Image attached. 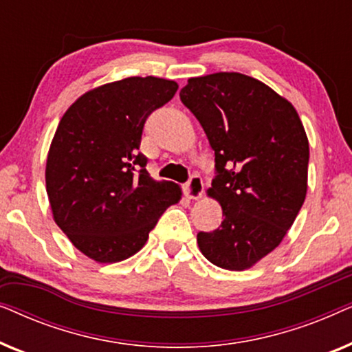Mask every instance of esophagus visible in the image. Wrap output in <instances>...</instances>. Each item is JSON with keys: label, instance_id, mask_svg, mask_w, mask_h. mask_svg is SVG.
I'll use <instances>...</instances> for the list:
<instances>
[{"label": "esophagus", "instance_id": "esophagus-1", "mask_svg": "<svg viewBox=\"0 0 352 352\" xmlns=\"http://www.w3.org/2000/svg\"><path fill=\"white\" fill-rule=\"evenodd\" d=\"M184 194L187 199H200L204 195V181L199 175H192L190 179L187 181V184L184 186Z\"/></svg>", "mask_w": 352, "mask_h": 352}]
</instances>
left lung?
<instances>
[{
	"mask_svg": "<svg viewBox=\"0 0 352 352\" xmlns=\"http://www.w3.org/2000/svg\"><path fill=\"white\" fill-rule=\"evenodd\" d=\"M179 96L214 151L208 195L224 216L213 232L197 234V243L214 266L245 271L280 245L305 204V126L285 98L237 72L189 78Z\"/></svg>",
	"mask_w": 352,
	"mask_h": 352,
	"instance_id": "left-lung-1",
	"label": "left lung"
}]
</instances>
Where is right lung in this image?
<instances>
[{
  "label": "right lung",
  "instance_id": "1",
  "mask_svg": "<svg viewBox=\"0 0 352 352\" xmlns=\"http://www.w3.org/2000/svg\"><path fill=\"white\" fill-rule=\"evenodd\" d=\"M177 91L173 80L129 76L94 88L67 109L46 160L52 218L96 263L138 253L179 186L155 181L139 152L144 123Z\"/></svg>",
  "mask_w": 352,
  "mask_h": 352
}]
</instances>
